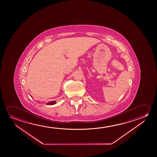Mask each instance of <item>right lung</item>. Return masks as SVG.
<instances>
[{
	"label": "right lung",
	"instance_id": "1",
	"mask_svg": "<svg viewBox=\"0 0 157 157\" xmlns=\"http://www.w3.org/2000/svg\"><path fill=\"white\" fill-rule=\"evenodd\" d=\"M56 101H49V102H47V103H46V105H54V104H56Z\"/></svg>",
	"mask_w": 157,
	"mask_h": 157
}]
</instances>
